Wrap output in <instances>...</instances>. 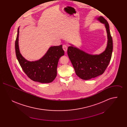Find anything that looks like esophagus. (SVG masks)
<instances>
[{"label":"esophagus","instance_id":"obj_1","mask_svg":"<svg viewBox=\"0 0 127 127\" xmlns=\"http://www.w3.org/2000/svg\"><path fill=\"white\" fill-rule=\"evenodd\" d=\"M62 48L63 49V50H64V51L66 52V51H67V46H66V45H65V44L63 45V46H62Z\"/></svg>","mask_w":127,"mask_h":127}]
</instances>
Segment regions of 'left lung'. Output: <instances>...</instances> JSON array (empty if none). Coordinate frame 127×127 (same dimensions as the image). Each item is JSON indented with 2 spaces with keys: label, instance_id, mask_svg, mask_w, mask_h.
<instances>
[{
  "label": "left lung",
  "instance_id": "1",
  "mask_svg": "<svg viewBox=\"0 0 127 127\" xmlns=\"http://www.w3.org/2000/svg\"><path fill=\"white\" fill-rule=\"evenodd\" d=\"M105 24L108 36L107 46L100 54L92 55L72 46L67 48V55L76 75L80 79L88 80L102 75L109 65L113 50V41L108 21L103 17L97 18Z\"/></svg>",
  "mask_w": 127,
  "mask_h": 127
}]
</instances>
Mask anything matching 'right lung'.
Masks as SVG:
<instances>
[{"instance_id": "1", "label": "right lung", "mask_w": 127, "mask_h": 127, "mask_svg": "<svg viewBox=\"0 0 127 127\" xmlns=\"http://www.w3.org/2000/svg\"><path fill=\"white\" fill-rule=\"evenodd\" d=\"M19 28L15 41L17 58L23 70L32 80L42 83L52 82L57 76V68L60 58L64 55L61 45L49 48L42 58L38 61H29L20 54L18 47Z\"/></svg>"}]
</instances>
